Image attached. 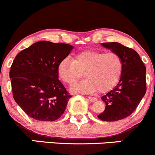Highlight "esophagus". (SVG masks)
I'll return each mask as SVG.
<instances>
[{
  "label": "esophagus",
  "instance_id": "34e87169",
  "mask_svg": "<svg viewBox=\"0 0 155 155\" xmlns=\"http://www.w3.org/2000/svg\"><path fill=\"white\" fill-rule=\"evenodd\" d=\"M88 99H89V101H91V102H94V101H97V98L92 97H88Z\"/></svg>",
  "mask_w": 155,
  "mask_h": 155
}]
</instances>
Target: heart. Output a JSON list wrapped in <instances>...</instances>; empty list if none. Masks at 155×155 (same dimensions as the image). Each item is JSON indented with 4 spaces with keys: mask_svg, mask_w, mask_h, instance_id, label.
<instances>
[{
    "mask_svg": "<svg viewBox=\"0 0 155 155\" xmlns=\"http://www.w3.org/2000/svg\"><path fill=\"white\" fill-rule=\"evenodd\" d=\"M123 70L119 54L114 51L104 52L86 50L77 53L73 59L65 58L59 63L58 73L64 83L73 85L82 76V82L71 87L73 92L105 93L118 84Z\"/></svg>",
    "mask_w": 155,
    "mask_h": 155,
    "instance_id": "heart-1",
    "label": "heart"
}]
</instances>
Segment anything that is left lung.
<instances>
[{
  "label": "left lung",
  "mask_w": 155,
  "mask_h": 155,
  "mask_svg": "<svg viewBox=\"0 0 155 155\" xmlns=\"http://www.w3.org/2000/svg\"><path fill=\"white\" fill-rule=\"evenodd\" d=\"M119 54L123 62L121 79L117 85L101 97L105 110L97 115L104 121L124 119L134 112L146 92V68L138 53L119 43H103Z\"/></svg>",
  "instance_id": "left-lung-1"
}]
</instances>
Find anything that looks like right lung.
<instances>
[{
    "instance_id": "add662e5",
    "label": "right lung",
    "mask_w": 155,
    "mask_h": 155,
    "mask_svg": "<svg viewBox=\"0 0 155 155\" xmlns=\"http://www.w3.org/2000/svg\"><path fill=\"white\" fill-rule=\"evenodd\" d=\"M73 48L40 41L15 58L10 71L12 96L31 118L54 121L64 114L72 96L58 79V68Z\"/></svg>"
}]
</instances>
